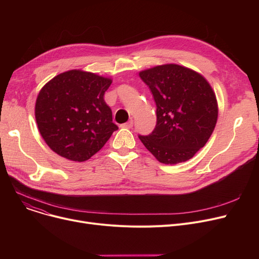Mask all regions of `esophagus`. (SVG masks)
I'll use <instances>...</instances> for the list:
<instances>
[{
  "label": "esophagus",
  "instance_id": "obj_1",
  "mask_svg": "<svg viewBox=\"0 0 259 259\" xmlns=\"http://www.w3.org/2000/svg\"><path fill=\"white\" fill-rule=\"evenodd\" d=\"M121 127H122V128H128V129L132 128V127H133V120L131 119V120L127 121L126 124H122V125H121Z\"/></svg>",
  "mask_w": 259,
  "mask_h": 259
}]
</instances>
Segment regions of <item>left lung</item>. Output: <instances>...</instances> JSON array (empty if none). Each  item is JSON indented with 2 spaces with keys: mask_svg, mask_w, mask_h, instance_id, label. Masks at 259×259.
<instances>
[{
  "mask_svg": "<svg viewBox=\"0 0 259 259\" xmlns=\"http://www.w3.org/2000/svg\"><path fill=\"white\" fill-rule=\"evenodd\" d=\"M156 104V125L139 135L144 146L162 164L192 158L215 128L219 107L215 93L201 74L176 64L140 72Z\"/></svg>",
  "mask_w": 259,
  "mask_h": 259,
  "instance_id": "obj_1",
  "label": "left lung"
}]
</instances>
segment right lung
Instances as JSON below:
<instances>
[{"label": "right lung", "instance_id": "right-lung-1", "mask_svg": "<svg viewBox=\"0 0 259 259\" xmlns=\"http://www.w3.org/2000/svg\"><path fill=\"white\" fill-rule=\"evenodd\" d=\"M111 78L70 70L54 76L40 89L35 119L46 144L57 154L85 161L104 147L118 127L104 94Z\"/></svg>", "mask_w": 259, "mask_h": 259}]
</instances>
